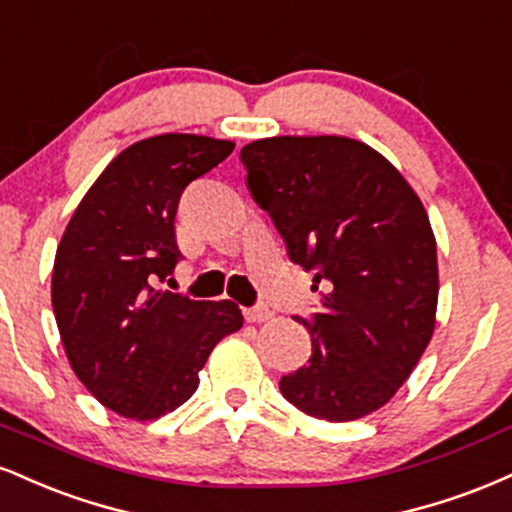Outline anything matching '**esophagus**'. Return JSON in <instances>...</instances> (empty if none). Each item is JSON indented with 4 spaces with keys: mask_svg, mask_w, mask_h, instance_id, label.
I'll return each instance as SVG.
<instances>
[{
    "mask_svg": "<svg viewBox=\"0 0 512 512\" xmlns=\"http://www.w3.org/2000/svg\"><path fill=\"white\" fill-rule=\"evenodd\" d=\"M243 315H245V320H248V322H267V320H272V310L264 308V305H255V308H245Z\"/></svg>",
    "mask_w": 512,
    "mask_h": 512,
    "instance_id": "34e87169",
    "label": "esophagus"
}]
</instances>
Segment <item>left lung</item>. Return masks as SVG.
<instances>
[{"label": "left lung", "instance_id": "obj_1", "mask_svg": "<svg viewBox=\"0 0 512 512\" xmlns=\"http://www.w3.org/2000/svg\"><path fill=\"white\" fill-rule=\"evenodd\" d=\"M252 199L291 262L315 272L308 366L281 378L293 407L354 421L395 397L436 327V236L402 173L349 137H272L240 149Z\"/></svg>", "mask_w": 512, "mask_h": 512}]
</instances>
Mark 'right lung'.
<instances>
[{
  "mask_svg": "<svg viewBox=\"0 0 512 512\" xmlns=\"http://www.w3.org/2000/svg\"><path fill=\"white\" fill-rule=\"evenodd\" d=\"M236 144L158 134L127 146L67 223L52 269V310L69 366L103 407L151 421L195 395L199 370L243 327L231 301H192L156 284L180 260L182 190Z\"/></svg>",
  "mask_w": 512,
  "mask_h": 512,
  "instance_id": "add662e5",
  "label": "right lung"
}]
</instances>
